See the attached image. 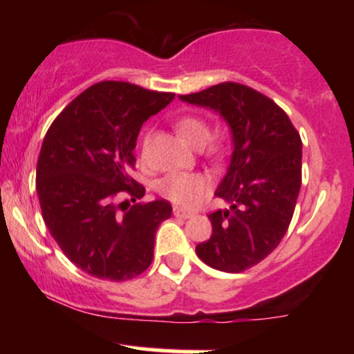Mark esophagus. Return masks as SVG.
I'll use <instances>...</instances> for the list:
<instances>
[{"instance_id":"34e87169","label":"esophagus","mask_w":354,"mask_h":354,"mask_svg":"<svg viewBox=\"0 0 354 354\" xmlns=\"http://www.w3.org/2000/svg\"><path fill=\"white\" fill-rule=\"evenodd\" d=\"M173 214H174V216H176V218H181V219H188V218L193 216L194 213H193V211H188V209L178 208V206H176V208L173 209Z\"/></svg>"}]
</instances>
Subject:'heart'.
Returning a JSON list of instances; mask_svg holds the SVG:
<instances>
[{
    "label": "heart",
    "instance_id": "obj_1",
    "mask_svg": "<svg viewBox=\"0 0 354 354\" xmlns=\"http://www.w3.org/2000/svg\"><path fill=\"white\" fill-rule=\"evenodd\" d=\"M174 129L186 143L201 148L209 138V124L205 118L198 115H183L174 121ZM149 143V135L143 140V151ZM209 153L218 156L221 153V145L213 141L209 145ZM209 188V178L203 173H171L158 183V193L174 205L191 208L198 205Z\"/></svg>",
    "mask_w": 354,
    "mask_h": 354
}]
</instances>
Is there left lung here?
<instances>
[{"label": "left lung", "mask_w": 354, "mask_h": 354, "mask_svg": "<svg viewBox=\"0 0 354 354\" xmlns=\"http://www.w3.org/2000/svg\"><path fill=\"white\" fill-rule=\"evenodd\" d=\"M180 100L214 109L231 128V163L214 193L231 206L208 214L213 234L196 254L214 270L241 273L286 234L301 188V138L273 100L246 84L226 81Z\"/></svg>", "instance_id": "8db88e82"}]
</instances>
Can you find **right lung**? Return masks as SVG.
<instances>
[{
	"label": "right lung",
	"instance_id": "right-lung-1",
	"mask_svg": "<svg viewBox=\"0 0 354 354\" xmlns=\"http://www.w3.org/2000/svg\"><path fill=\"white\" fill-rule=\"evenodd\" d=\"M173 98L174 93L101 81L48 129L36 165L41 214L64 256L84 273L126 281L151 265L156 230L173 208L166 200L136 203L145 186L131 178L133 151L145 121ZM120 194H129L133 205H118Z\"/></svg>",
	"mask_w": 354,
	"mask_h": 354
}]
</instances>
